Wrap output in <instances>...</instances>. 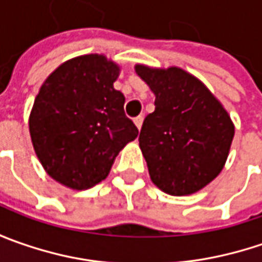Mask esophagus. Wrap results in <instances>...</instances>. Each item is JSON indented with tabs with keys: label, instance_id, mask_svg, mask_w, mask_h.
Here are the masks:
<instances>
[{
	"label": "esophagus",
	"instance_id": "obj_1",
	"mask_svg": "<svg viewBox=\"0 0 262 262\" xmlns=\"http://www.w3.org/2000/svg\"><path fill=\"white\" fill-rule=\"evenodd\" d=\"M143 115H138L137 118H134V124H136V126L138 128V129H141V125H143Z\"/></svg>",
	"mask_w": 262,
	"mask_h": 262
}]
</instances>
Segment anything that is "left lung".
Here are the masks:
<instances>
[{
    "label": "left lung",
    "mask_w": 262,
    "mask_h": 262,
    "mask_svg": "<svg viewBox=\"0 0 262 262\" xmlns=\"http://www.w3.org/2000/svg\"><path fill=\"white\" fill-rule=\"evenodd\" d=\"M136 71L156 95L138 137L150 178L170 195L194 194L223 169L235 126L210 90L184 70Z\"/></svg>",
    "instance_id": "left-lung-1"
}]
</instances>
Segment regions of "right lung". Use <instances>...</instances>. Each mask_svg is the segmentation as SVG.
I'll return each instance as SVG.
<instances>
[{
  "mask_svg": "<svg viewBox=\"0 0 262 262\" xmlns=\"http://www.w3.org/2000/svg\"><path fill=\"white\" fill-rule=\"evenodd\" d=\"M119 68L103 55L67 61L46 78L29 119L42 166L55 181L87 189L105 179L118 153L138 136L114 89Z\"/></svg>",
  "mask_w": 262,
  "mask_h": 262,
  "instance_id": "add662e5",
  "label": "right lung"
}]
</instances>
